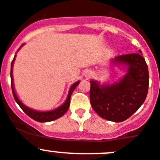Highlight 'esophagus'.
Instances as JSON below:
<instances>
[{
    "label": "esophagus",
    "mask_w": 160,
    "mask_h": 160,
    "mask_svg": "<svg viewBox=\"0 0 160 160\" xmlns=\"http://www.w3.org/2000/svg\"><path fill=\"white\" fill-rule=\"evenodd\" d=\"M86 76H87L88 77H90V76H91V72L90 71H88V72H87V74H86Z\"/></svg>",
    "instance_id": "34e87169"
}]
</instances>
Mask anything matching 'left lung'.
Masks as SVG:
<instances>
[{
    "instance_id": "1",
    "label": "left lung",
    "mask_w": 160,
    "mask_h": 160,
    "mask_svg": "<svg viewBox=\"0 0 160 160\" xmlns=\"http://www.w3.org/2000/svg\"><path fill=\"white\" fill-rule=\"evenodd\" d=\"M112 61L128 65V72L118 83L111 85L100 86L96 81H90V102L101 118L121 122L132 115L145 101L148 91V68L139 53L119 55Z\"/></svg>"
}]
</instances>
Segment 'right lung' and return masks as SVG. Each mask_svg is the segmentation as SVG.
Instances as JSON below:
<instances>
[{"instance_id":"1","label":"right lung","mask_w":160,"mask_h":160,"mask_svg":"<svg viewBox=\"0 0 160 160\" xmlns=\"http://www.w3.org/2000/svg\"><path fill=\"white\" fill-rule=\"evenodd\" d=\"M23 44H22L23 46ZM20 46V47H21ZM15 58H16V55H15L14 58H13L12 62L11 64V86H12V91L13 96H14L15 100L17 102L18 105L20 107V108L23 110L25 114H28L30 118H31L34 120L37 121V122H51V121L56 120V119L62 117V115L65 114L68 110V107H69L70 104V98H71V95L72 93V92L74 91V89L76 88L77 85L79 84L80 81L76 82L75 83H73L72 85V87L70 88L69 92H68V96H67L66 100H65V103L63 105H62L61 107H59L58 108L55 109V110H51V111H46V112H41V111H36V110H34L32 109L28 108V107H26L25 105H23L20 100H19L18 97L16 96V92L14 90V86H13V79H12V66H13V62H14Z\"/></svg>"}]
</instances>
